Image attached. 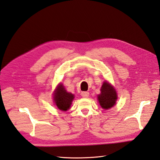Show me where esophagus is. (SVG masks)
Masks as SVG:
<instances>
[{
    "label": "esophagus",
    "mask_w": 160,
    "mask_h": 160,
    "mask_svg": "<svg viewBox=\"0 0 160 160\" xmlns=\"http://www.w3.org/2000/svg\"><path fill=\"white\" fill-rule=\"evenodd\" d=\"M81 95L82 97H83V98H88L89 95V92L83 91V92H82Z\"/></svg>",
    "instance_id": "1"
}]
</instances>
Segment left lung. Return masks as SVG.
I'll return each mask as SVG.
<instances>
[{"label":"left lung","instance_id":"1","mask_svg":"<svg viewBox=\"0 0 160 160\" xmlns=\"http://www.w3.org/2000/svg\"><path fill=\"white\" fill-rule=\"evenodd\" d=\"M118 99L115 89L108 82L105 81L101 88V94L98 95V101L101 108L108 109L113 107Z\"/></svg>","mask_w":160,"mask_h":160}]
</instances>
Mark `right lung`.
<instances>
[{"label": "right lung", "mask_w": 160, "mask_h": 160, "mask_svg": "<svg viewBox=\"0 0 160 160\" xmlns=\"http://www.w3.org/2000/svg\"><path fill=\"white\" fill-rule=\"evenodd\" d=\"M53 95L54 101L57 107L61 111H67L69 109L72 100L74 99V95L71 93H68L65 89L64 86L59 84L55 91Z\"/></svg>", "instance_id": "right-lung-1"}]
</instances>
